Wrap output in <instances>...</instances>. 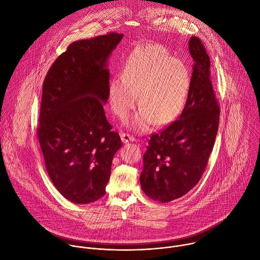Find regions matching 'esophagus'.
Returning <instances> with one entry per match:
<instances>
[{
    "mask_svg": "<svg viewBox=\"0 0 260 260\" xmlns=\"http://www.w3.org/2000/svg\"><path fill=\"white\" fill-rule=\"evenodd\" d=\"M120 137H121V141H122L123 143H128V142H134V141H136V139H135L133 136L128 135V134L121 133V134H120Z\"/></svg>",
    "mask_w": 260,
    "mask_h": 260,
    "instance_id": "1",
    "label": "esophagus"
}]
</instances>
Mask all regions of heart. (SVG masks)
<instances>
[{"label": "heart", "instance_id": "b5f03b06", "mask_svg": "<svg viewBox=\"0 0 260 260\" xmlns=\"http://www.w3.org/2000/svg\"><path fill=\"white\" fill-rule=\"evenodd\" d=\"M192 85L188 67L176 59L159 44L137 47L129 55L122 75L114 76L108 86L113 112L124 117L139 95L141 109L129 125L147 131L153 123L164 126L174 121L184 110Z\"/></svg>", "mask_w": 260, "mask_h": 260}]
</instances>
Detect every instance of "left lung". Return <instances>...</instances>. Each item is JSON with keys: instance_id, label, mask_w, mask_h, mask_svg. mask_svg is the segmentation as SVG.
Masks as SVG:
<instances>
[{"instance_id": "8db88e82", "label": "left lung", "mask_w": 260, "mask_h": 260, "mask_svg": "<svg viewBox=\"0 0 260 260\" xmlns=\"http://www.w3.org/2000/svg\"><path fill=\"white\" fill-rule=\"evenodd\" d=\"M193 58L192 85L179 119L154 134L144 154L140 181L152 200L168 203L191 190L200 181L213 151L220 106L211 81V61L201 39L188 43Z\"/></svg>"}]
</instances>
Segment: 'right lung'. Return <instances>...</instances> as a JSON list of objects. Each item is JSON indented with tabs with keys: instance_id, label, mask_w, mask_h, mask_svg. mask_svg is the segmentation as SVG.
I'll use <instances>...</instances> for the list:
<instances>
[{
	"instance_id": "right-lung-1",
	"label": "right lung",
	"mask_w": 260,
	"mask_h": 260,
	"mask_svg": "<svg viewBox=\"0 0 260 260\" xmlns=\"http://www.w3.org/2000/svg\"><path fill=\"white\" fill-rule=\"evenodd\" d=\"M122 36L112 32L71 43L43 82L37 137L51 182L74 204L105 194L113 156L121 147L103 104L107 60Z\"/></svg>"
}]
</instances>
